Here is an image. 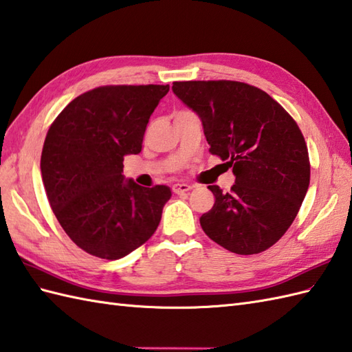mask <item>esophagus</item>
<instances>
[{
  "label": "esophagus",
  "mask_w": 352,
  "mask_h": 352,
  "mask_svg": "<svg viewBox=\"0 0 352 352\" xmlns=\"http://www.w3.org/2000/svg\"><path fill=\"white\" fill-rule=\"evenodd\" d=\"M191 188L192 186L188 184H176V185H173V192L175 194H185V192H188Z\"/></svg>",
  "instance_id": "esophagus-1"
}]
</instances>
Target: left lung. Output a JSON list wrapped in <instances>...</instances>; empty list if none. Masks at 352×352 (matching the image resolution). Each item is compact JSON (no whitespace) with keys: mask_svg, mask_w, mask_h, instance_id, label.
<instances>
[{"mask_svg":"<svg viewBox=\"0 0 352 352\" xmlns=\"http://www.w3.org/2000/svg\"><path fill=\"white\" fill-rule=\"evenodd\" d=\"M171 90L199 116L209 152L235 175L230 192L208 186L215 203L200 217L203 232L232 253L265 252L295 220L310 184L298 124L268 93L244 82L181 81Z\"/></svg>","mask_w":352,"mask_h":352,"instance_id":"obj_1","label":"left lung"}]
</instances>
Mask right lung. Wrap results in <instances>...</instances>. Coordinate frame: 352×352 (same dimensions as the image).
I'll use <instances>...</instances> for the list:
<instances>
[{
	"mask_svg": "<svg viewBox=\"0 0 352 352\" xmlns=\"http://www.w3.org/2000/svg\"><path fill=\"white\" fill-rule=\"evenodd\" d=\"M168 85H105L75 98L46 134L41 171L67 236L100 259H122L149 239L171 197L123 176L143 149L146 126Z\"/></svg>",
	"mask_w": 352,
	"mask_h": 352,
	"instance_id": "right-lung-1",
	"label": "right lung"
}]
</instances>
